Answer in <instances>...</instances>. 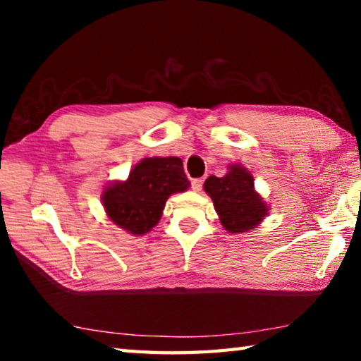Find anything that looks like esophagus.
Here are the masks:
<instances>
[{
	"label": "esophagus",
	"instance_id": "34e87169",
	"mask_svg": "<svg viewBox=\"0 0 361 361\" xmlns=\"http://www.w3.org/2000/svg\"><path fill=\"white\" fill-rule=\"evenodd\" d=\"M202 185H204V178H194L191 181V186L194 191H200V189H202Z\"/></svg>",
	"mask_w": 361,
	"mask_h": 361
}]
</instances>
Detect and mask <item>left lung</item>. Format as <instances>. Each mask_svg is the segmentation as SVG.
Instances as JSON below:
<instances>
[{
	"instance_id": "8db88e82",
	"label": "left lung",
	"mask_w": 361,
	"mask_h": 361,
	"mask_svg": "<svg viewBox=\"0 0 361 361\" xmlns=\"http://www.w3.org/2000/svg\"><path fill=\"white\" fill-rule=\"evenodd\" d=\"M253 186V176L240 166H231L221 178L212 175L205 181L204 189L215 204L219 221L232 234L253 229L267 215L266 204Z\"/></svg>"
}]
</instances>
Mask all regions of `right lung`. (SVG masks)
<instances>
[{
	"instance_id": "1",
	"label": "right lung",
	"mask_w": 361,
	"mask_h": 361,
	"mask_svg": "<svg viewBox=\"0 0 361 361\" xmlns=\"http://www.w3.org/2000/svg\"><path fill=\"white\" fill-rule=\"evenodd\" d=\"M188 188L180 157H148L133 167L126 181L108 186L102 199L114 224L142 235L159 223L169 195Z\"/></svg>"
}]
</instances>
